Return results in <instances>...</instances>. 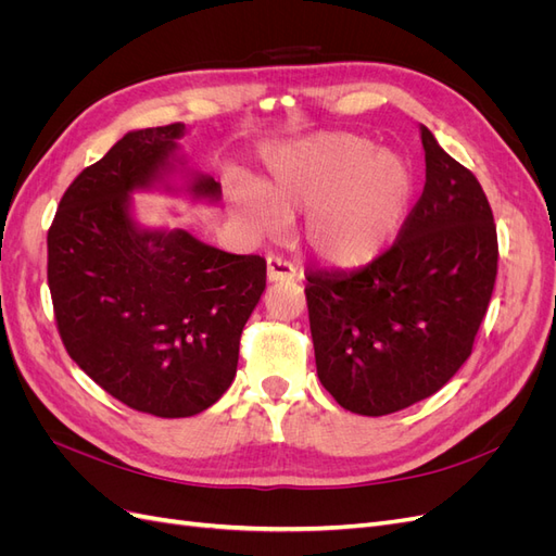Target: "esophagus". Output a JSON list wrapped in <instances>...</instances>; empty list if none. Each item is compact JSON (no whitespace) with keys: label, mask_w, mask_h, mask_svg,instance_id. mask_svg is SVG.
Wrapping results in <instances>:
<instances>
[{"label":"esophagus","mask_w":556,"mask_h":556,"mask_svg":"<svg viewBox=\"0 0 556 556\" xmlns=\"http://www.w3.org/2000/svg\"><path fill=\"white\" fill-rule=\"evenodd\" d=\"M266 276L271 282H278V280H294L299 276V271L292 262L282 260L278 255H271L266 260Z\"/></svg>","instance_id":"34e87169"}]
</instances>
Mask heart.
Instances as JSON below:
<instances>
[{
	"label": "heart",
	"instance_id": "obj_1",
	"mask_svg": "<svg viewBox=\"0 0 556 556\" xmlns=\"http://www.w3.org/2000/svg\"><path fill=\"white\" fill-rule=\"evenodd\" d=\"M415 199L410 166L350 134H319L268 160L264 192L243 190L233 208L260 233H278L308 211L306 241L333 266H364L394 245Z\"/></svg>",
	"mask_w": 556,
	"mask_h": 556
}]
</instances>
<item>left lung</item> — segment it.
I'll list each match as a JSON object with an SVG mask.
<instances>
[{
  "mask_svg": "<svg viewBox=\"0 0 556 556\" xmlns=\"http://www.w3.org/2000/svg\"><path fill=\"white\" fill-rule=\"evenodd\" d=\"M427 182L406 227L357 271L308 274L319 382L380 417L439 392L470 357L494 292L498 241L482 185L422 127Z\"/></svg>",
  "mask_w": 556,
  "mask_h": 556,
  "instance_id": "left-lung-1",
  "label": "left lung"
}]
</instances>
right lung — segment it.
I'll return each mask as SVG.
<instances>
[{
	"mask_svg": "<svg viewBox=\"0 0 556 556\" xmlns=\"http://www.w3.org/2000/svg\"><path fill=\"white\" fill-rule=\"evenodd\" d=\"M182 134V123L125 134L74 178L48 229L66 352L113 399L155 417L197 415L227 392L266 288L260 255L134 227L127 194L160 178ZM192 192L220 197V185L199 176Z\"/></svg>",
	"mask_w": 556,
	"mask_h": 556,
	"instance_id": "add662e5",
	"label": "right lung"
}]
</instances>
